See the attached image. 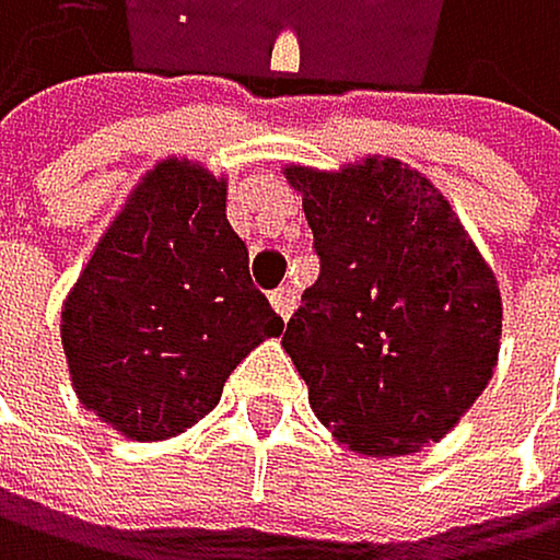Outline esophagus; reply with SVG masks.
<instances>
[{
    "label": "esophagus",
    "instance_id": "34e87169",
    "mask_svg": "<svg viewBox=\"0 0 560 560\" xmlns=\"http://www.w3.org/2000/svg\"><path fill=\"white\" fill-rule=\"evenodd\" d=\"M271 310L282 316V319H289L292 310H295V292L292 289H275L271 292Z\"/></svg>",
    "mask_w": 560,
    "mask_h": 560
}]
</instances>
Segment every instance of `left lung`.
<instances>
[{
    "label": "left lung",
    "instance_id": "1",
    "mask_svg": "<svg viewBox=\"0 0 560 560\" xmlns=\"http://www.w3.org/2000/svg\"><path fill=\"white\" fill-rule=\"evenodd\" d=\"M319 278L282 348L337 444L396 457L444 441L499 364V282L444 192L399 158L285 164Z\"/></svg>",
    "mask_w": 560,
    "mask_h": 560
}]
</instances>
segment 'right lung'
<instances>
[{"instance_id": "obj_1", "label": "right lung", "mask_w": 560, "mask_h": 560, "mask_svg": "<svg viewBox=\"0 0 560 560\" xmlns=\"http://www.w3.org/2000/svg\"><path fill=\"white\" fill-rule=\"evenodd\" d=\"M282 327L250 285L226 178L178 154L130 188L61 306L78 402L140 444L196 427L233 368Z\"/></svg>"}]
</instances>
